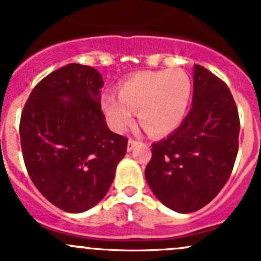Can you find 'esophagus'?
<instances>
[{
	"instance_id": "obj_1",
	"label": "esophagus",
	"mask_w": 261,
	"mask_h": 261,
	"mask_svg": "<svg viewBox=\"0 0 261 261\" xmlns=\"http://www.w3.org/2000/svg\"><path fill=\"white\" fill-rule=\"evenodd\" d=\"M137 144H138V141H136V140H133V138H129V140H128V146H126V150L132 151Z\"/></svg>"
}]
</instances>
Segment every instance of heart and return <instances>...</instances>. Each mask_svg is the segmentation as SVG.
Wrapping results in <instances>:
<instances>
[{"label": "heart", "instance_id": "b5f03b06", "mask_svg": "<svg viewBox=\"0 0 261 261\" xmlns=\"http://www.w3.org/2000/svg\"><path fill=\"white\" fill-rule=\"evenodd\" d=\"M191 93V78L181 69L141 71L120 85L119 95L103 94L100 105L108 124L116 132H124L138 111V119L147 132L161 136L180 125Z\"/></svg>", "mask_w": 261, "mask_h": 261}]
</instances>
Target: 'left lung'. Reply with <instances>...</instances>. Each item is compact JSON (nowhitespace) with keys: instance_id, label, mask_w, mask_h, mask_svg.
Segmentation results:
<instances>
[{"instance_id":"1","label":"left lung","mask_w":261,"mask_h":261,"mask_svg":"<svg viewBox=\"0 0 261 261\" xmlns=\"http://www.w3.org/2000/svg\"><path fill=\"white\" fill-rule=\"evenodd\" d=\"M239 128L229 87L195 65L192 108L174 133L151 145L145 177L156 199L177 213L209 204L231 175Z\"/></svg>"}]
</instances>
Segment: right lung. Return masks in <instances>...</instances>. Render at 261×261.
Here are the masks:
<instances>
[{
	"label": "right lung",
	"mask_w": 261,
	"mask_h": 261,
	"mask_svg": "<svg viewBox=\"0 0 261 261\" xmlns=\"http://www.w3.org/2000/svg\"><path fill=\"white\" fill-rule=\"evenodd\" d=\"M96 69L69 64L34 87L20 116L23 159L32 183L68 213L95 206L114 181L128 138L108 129Z\"/></svg>",
	"instance_id": "right-lung-1"
}]
</instances>
